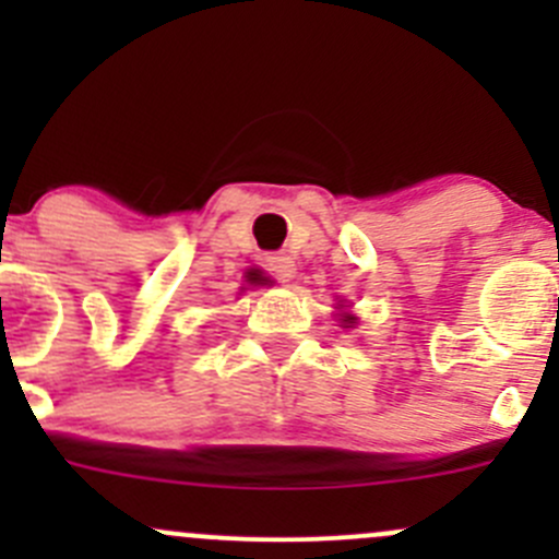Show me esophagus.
<instances>
[{"label": "esophagus", "mask_w": 559, "mask_h": 559, "mask_svg": "<svg viewBox=\"0 0 559 559\" xmlns=\"http://www.w3.org/2000/svg\"><path fill=\"white\" fill-rule=\"evenodd\" d=\"M267 270L275 275L278 281H292L295 278V259L286 257V253H273V257H267Z\"/></svg>", "instance_id": "34e87169"}]
</instances>
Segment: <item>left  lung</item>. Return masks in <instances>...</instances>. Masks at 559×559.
<instances>
[{"mask_svg": "<svg viewBox=\"0 0 559 559\" xmlns=\"http://www.w3.org/2000/svg\"><path fill=\"white\" fill-rule=\"evenodd\" d=\"M343 321H346V324L352 326V324H354V316H343Z\"/></svg>", "mask_w": 559, "mask_h": 559, "instance_id": "8db88e82", "label": "left lung"}]
</instances>
